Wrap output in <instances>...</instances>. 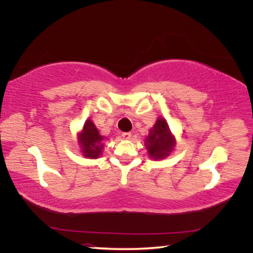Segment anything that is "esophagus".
I'll return each mask as SVG.
<instances>
[{
	"mask_svg": "<svg viewBox=\"0 0 253 253\" xmlns=\"http://www.w3.org/2000/svg\"><path fill=\"white\" fill-rule=\"evenodd\" d=\"M121 136L124 137L125 139H129L132 137V133L131 132H125V133H122Z\"/></svg>",
	"mask_w": 253,
	"mask_h": 253,
	"instance_id": "34e87169",
	"label": "esophagus"
}]
</instances>
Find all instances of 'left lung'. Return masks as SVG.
<instances>
[{"mask_svg":"<svg viewBox=\"0 0 253 253\" xmlns=\"http://www.w3.org/2000/svg\"><path fill=\"white\" fill-rule=\"evenodd\" d=\"M149 155L153 159H162L169 155L174 147V137L165 119L159 118L155 126L150 129V134L145 140Z\"/></svg>","mask_w":253,"mask_h":253,"instance_id":"8db88e82","label":"left lung"}]
</instances>
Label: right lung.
Masks as SVG:
<instances>
[{"label": "right lung", "instance_id": "right-lung-1", "mask_svg": "<svg viewBox=\"0 0 253 253\" xmlns=\"http://www.w3.org/2000/svg\"><path fill=\"white\" fill-rule=\"evenodd\" d=\"M102 141L103 137L99 134L96 126L90 120H86L79 136L83 155L87 158H98L102 152Z\"/></svg>", "mask_w": 253, "mask_h": 253}]
</instances>
